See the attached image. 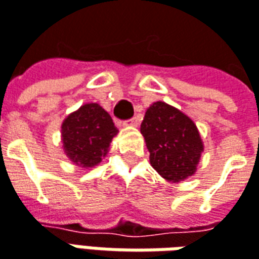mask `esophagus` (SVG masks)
Masks as SVG:
<instances>
[{"mask_svg":"<svg viewBox=\"0 0 259 259\" xmlns=\"http://www.w3.org/2000/svg\"><path fill=\"white\" fill-rule=\"evenodd\" d=\"M126 123L130 124V126H137V124H139V119H137L136 116L132 117V119H129V120H127Z\"/></svg>","mask_w":259,"mask_h":259,"instance_id":"34e87169","label":"esophagus"}]
</instances>
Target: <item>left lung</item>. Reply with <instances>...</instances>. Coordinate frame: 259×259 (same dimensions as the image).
Listing matches in <instances>:
<instances>
[{"mask_svg":"<svg viewBox=\"0 0 259 259\" xmlns=\"http://www.w3.org/2000/svg\"><path fill=\"white\" fill-rule=\"evenodd\" d=\"M140 132L150 162L162 178L178 182L196 171L203 144L189 117L165 102H154L146 112Z\"/></svg>","mask_w":259,"mask_h":259,"instance_id":"1","label":"left lung"}]
</instances>
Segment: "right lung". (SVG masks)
Listing matches in <instances>:
<instances>
[{
    "label": "right lung",
    "instance_id": "right-lung-1",
    "mask_svg": "<svg viewBox=\"0 0 259 259\" xmlns=\"http://www.w3.org/2000/svg\"><path fill=\"white\" fill-rule=\"evenodd\" d=\"M117 129L98 104H85L63 122L61 137L68 158L79 167H94L109 150Z\"/></svg>",
    "mask_w": 259,
    "mask_h": 259
}]
</instances>
